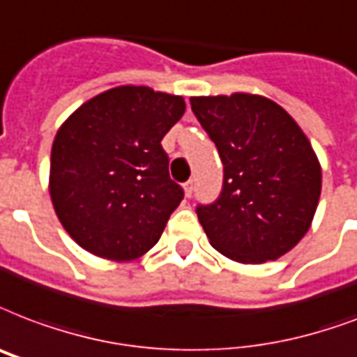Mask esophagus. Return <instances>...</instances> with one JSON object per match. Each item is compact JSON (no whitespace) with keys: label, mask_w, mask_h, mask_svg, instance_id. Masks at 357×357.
<instances>
[{"label":"esophagus","mask_w":357,"mask_h":357,"mask_svg":"<svg viewBox=\"0 0 357 357\" xmlns=\"http://www.w3.org/2000/svg\"><path fill=\"white\" fill-rule=\"evenodd\" d=\"M183 189H185V197H190V195L195 192V181H192V179H189V181L183 185Z\"/></svg>","instance_id":"esophagus-1"}]
</instances>
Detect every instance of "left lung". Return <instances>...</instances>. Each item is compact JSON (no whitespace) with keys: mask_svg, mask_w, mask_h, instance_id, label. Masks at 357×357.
Segmentation results:
<instances>
[{"mask_svg":"<svg viewBox=\"0 0 357 357\" xmlns=\"http://www.w3.org/2000/svg\"><path fill=\"white\" fill-rule=\"evenodd\" d=\"M217 146L222 189L197 215L213 249L241 264L277 260L305 236L317 211L322 170L292 116L260 95L190 97Z\"/></svg>","mask_w":357,"mask_h":357,"instance_id":"obj_1","label":"left lung"}]
</instances>
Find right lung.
Returning a JSON list of instances; mask_svg holds the SVG:
<instances>
[{
    "instance_id": "add662e5",
    "label": "right lung",
    "mask_w": 357,
    "mask_h": 357,
    "mask_svg": "<svg viewBox=\"0 0 357 357\" xmlns=\"http://www.w3.org/2000/svg\"><path fill=\"white\" fill-rule=\"evenodd\" d=\"M183 97L119 86L76 110L52 144L50 197L82 249L110 260L148 252L183 200L160 146Z\"/></svg>"
}]
</instances>
